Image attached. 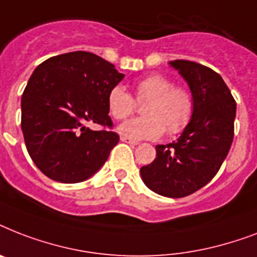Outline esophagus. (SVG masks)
I'll list each match as a JSON object with an SVG mask.
<instances>
[{
  "instance_id": "esophagus-1",
  "label": "esophagus",
  "mask_w": 257,
  "mask_h": 257,
  "mask_svg": "<svg viewBox=\"0 0 257 257\" xmlns=\"http://www.w3.org/2000/svg\"><path fill=\"white\" fill-rule=\"evenodd\" d=\"M120 139H121V141H124V143H126V144H131V145H137V144H139V141L132 140V139H129V137H126V136H121Z\"/></svg>"
}]
</instances>
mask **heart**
Masks as SVG:
<instances>
[{"mask_svg":"<svg viewBox=\"0 0 257 257\" xmlns=\"http://www.w3.org/2000/svg\"><path fill=\"white\" fill-rule=\"evenodd\" d=\"M135 100L121 85L113 86L108 93L106 105L110 116L117 121L125 120L136 112L137 104L143 106V117L121 125V135L132 140H155L167 131L176 136L191 124L196 110L193 93L185 86L175 85L163 74H151L135 82Z\"/></svg>","mask_w":257,"mask_h":257,"instance_id":"heart-1","label":"heart"}]
</instances>
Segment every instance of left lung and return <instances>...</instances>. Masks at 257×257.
<instances>
[{"label": "left lung", "mask_w": 257, "mask_h": 257, "mask_svg": "<svg viewBox=\"0 0 257 257\" xmlns=\"http://www.w3.org/2000/svg\"><path fill=\"white\" fill-rule=\"evenodd\" d=\"M171 65L195 96V114L177 140L157 145L156 159L141 167L140 173L151 191L180 199L201 189L219 172L233 141L236 101L211 68L187 60Z\"/></svg>", "instance_id": "8db88e82"}]
</instances>
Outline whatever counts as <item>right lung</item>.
<instances>
[{
	"mask_svg": "<svg viewBox=\"0 0 257 257\" xmlns=\"http://www.w3.org/2000/svg\"><path fill=\"white\" fill-rule=\"evenodd\" d=\"M124 78L90 52L48 58L30 76L21 98V129L30 159L58 183L89 179L108 160L120 136L109 116V90ZM100 124V131L86 126Z\"/></svg>",
	"mask_w": 257,
	"mask_h": 257,
	"instance_id": "1",
	"label": "right lung"
}]
</instances>
